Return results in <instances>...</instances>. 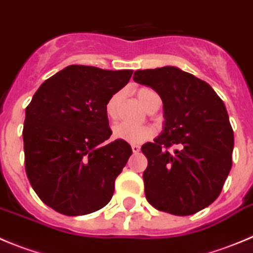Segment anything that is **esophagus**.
I'll list each match as a JSON object with an SVG mask.
<instances>
[{
  "mask_svg": "<svg viewBox=\"0 0 253 253\" xmlns=\"http://www.w3.org/2000/svg\"><path fill=\"white\" fill-rule=\"evenodd\" d=\"M131 149H132V152H133V154H138V152H140V150H141L138 145H132Z\"/></svg>",
  "mask_w": 253,
  "mask_h": 253,
  "instance_id": "1",
  "label": "esophagus"
}]
</instances>
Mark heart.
<instances>
[{"instance_id": "b5f03b06", "label": "heart", "mask_w": 253, "mask_h": 253, "mask_svg": "<svg viewBox=\"0 0 253 253\" xmlns=\"http://www.w3.org/2000/svg\"><path fill=\"white\" fill-rule=\"evenodd\" d=\"M137 99L140 103L145 107V110H147L151 106L152 102L156 98H159V95L156 92H154L150 88H140L136 92ZM121 102V94L116 93L108 99L106 104V115L110 120H116L118 113V106ZM155 135V129L151 126H131L127 124H118L113 127V136L117 140H122L131 145H138L145 141L150 140L152 136Z\"/></svg>"}]
</instances>
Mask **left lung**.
<instances>
[{
  "label": "left lung",
  "instance_id": "left-lung-1",
  "mask_svg": "<svg viewBox=\"0 0 253 253\" xmlns=\"http://www.w3.org/2000/svg\"><path fill=\"white\" fill-rule=\"evenodd\" d=\"M133 81L156 90L164 104L163 131L141 147L147 202L170 214H194L217 199L231 171L226 106L208 83L176 67L136 70ZM171 146L178 149L169 152Z\"/></svg>",
  "mask_w": 253,
  "mask_h": 253
}]
</instances>
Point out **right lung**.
<instances>
[{
	"label": "right lung",
	"mask_w": 253,
	"mask_h": 253,
	"mask_svg": "<svg viewBox=\"0 0 253 253\" xmlns=\"http://www.w3.org/2000/svg\"><path fill=\"white\" fill-rule=\"evenodd\" d=\"M131 69L69 65L40 85L26 107L25 169L46 206L84 215L110 203L132 149L106 142L112 131L106 104L128 83Z\"/></svg>",
	"instance_id": "add662e5"
}]
</instances>
